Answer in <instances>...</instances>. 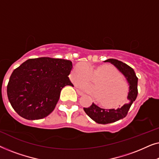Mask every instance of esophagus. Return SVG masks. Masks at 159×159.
<instances>
[{
  "label": "esophagus",
  "mask_w": 159,
  "mask_h": 159,
  "mask_svg": "<svg viewBox=\"0 0 159 159\" xmlns=\"http://www.w3.org/2000/svg\"><path fill=\"white\" fill-rule=\"evenodd\" d=\"M77 93H78V95H84V93L82 92V91H80V90H78V89H77Z\"/></svg>",
  "instance_id": "34e87169"
}]
</instances>
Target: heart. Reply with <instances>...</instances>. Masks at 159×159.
Returning a JSON list of instances; mask_svg holds the SVG:
<instances>
[{"label": "heart", "mask_w": 159, "mask_h": 159, "mask_svg": "<svg viewBox=\"0 0 159 159\" xmlns=\"http://www.w3.org/2000/svg\"><path fill=\"white\" fill-rule=\"evenodd\" d=\"M98 78L95 86L82 82ZM71 80L75 84L81 82L79 84L80 88L99 98L100 103L106 106L120 105L127 95V83L121 78L120 72L111 65L94 67L85 62L80 63L71 73Z\"/></svg>", "instance_id": "b5f03b06"}]
</instances>
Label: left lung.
<instances>
[{"label":"left lung","mask_w":159,"mask_h":159,"mask_svg":"<svg viewBox=\"0 0 159 159\" xmlns=\"http://www.w3.org/2000/svg\"><path fill=\"white\" fill-rule=\"evenodd\" d=\"M106 62H110L114 64L127 80L129 83V93L127 95V103L117 108H101L93 103L88 108H83L84 112L95 122L106 125L115 122L125 118L127 115L132 104L135 101L138 95V77L133 69L122 61L114 58L106 60Z\"/></svg>","instance_id":"1"}]
</instances>
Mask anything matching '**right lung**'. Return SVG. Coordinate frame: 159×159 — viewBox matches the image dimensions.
Listing matches in <instances>:
<instances>
[{"label": "right lung", "mask_w": 159, "mask_h": 159, "mask_svg": "<svg viewBox=\"0 0 159 159\" xmlns=\"http://www.w3.org/2000/svg\"><path fill=\"white\" fill-rule=\"evenodd\" d=\"M69 60L41 57L28 59L15 69L7 85L12 108L28 120L43 119L55 108L61 89L73 86Z\"/></svg>", "instance_id": "obj_1"}]
</instances>
